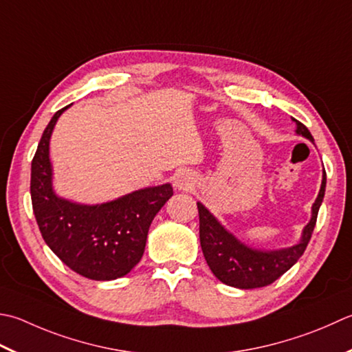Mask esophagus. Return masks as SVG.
<instances>
[{
  "instance_id": "1",
  "label": "esophagus",
  "mask_w": 352,
  "mask_h": 352,
  "mask_svg": "<svg viewBox=\"0 0 352 352\" xmlns=\"http://www.w3.org/2000/svg\"><path fill=\"white\" fill-rule=\"evenodd\" d=\"M175 186L178 189H188V188H190V178L186 175V174H178L177 177H175Z\"/></svg>"
}]
</instances>
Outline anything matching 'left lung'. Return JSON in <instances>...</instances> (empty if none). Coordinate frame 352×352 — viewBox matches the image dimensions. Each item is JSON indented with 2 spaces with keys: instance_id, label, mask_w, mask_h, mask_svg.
I'll use <instances>...</instances> for the list:
<instances>
[{
  "instance_id": "left-lung-1",
  "label": "left lung",
  "mask_w": 352,
  "mask_h": 352,
  "mask_svg": "<svg viewBox=\"0 0 352 352\" xmlns=\"http://www.w3.org/2000/svg\"><path fill=\"white\" fill-rule=\"evenodd\" d=\"M293 120L298 125L296 133L313 142V135L304 123L296 119ZM325 186L327 172L323 170L320 192L313 204V215L302 233L300 243L288 247V249L274 252L254 250L239 243L201 203H197L199 215V243H201L206 263L210 267L212 273L223 284L243 288V290L273 284L282 274L290 270L304 254L309 239H311L316 221H318V213L323 201V195H325Z\"/></svg>"
}]
</instances>
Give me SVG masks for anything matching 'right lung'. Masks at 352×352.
<instances>
[{"mask_svg":"<svg viewBox=\"0 0 352 352\" xmlns=\"http://www.w3.org/2000/svg\"><path fill=\"white\" fill-rule=\"evenodd\" d=\"M68 107L54 113L32 160L33 213L45 244L67 267L88 279L113 280L139 264L149 226L174 190L170 184L155 186L96 206L54 195L48 143L58 117Z\"/></svg>","mask_w":352,"mask_h":352,"instance_id":"1","label":"right lung"}]
</instances>
